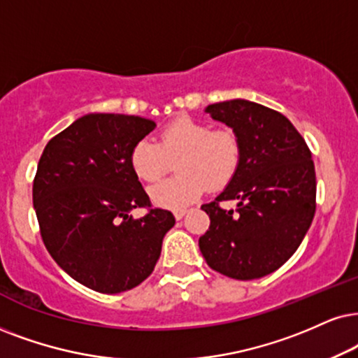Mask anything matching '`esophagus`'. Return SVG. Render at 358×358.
Wrapping results in <instances>:
<instances>
[{
  "label": "esophagus",
  "instance_id": "obj_1",
  "mask_svg": "<svg viewBox=\"0 0 358 358\" xmlns=\"http://www.w3.org/2000/svg\"><path fill=\"white\" fill-rule=\"evenodd\" d=\"M173 215H175V218L176 220H182L185 215H187V210H175L173 211Z\"/></svg>",
  "mask_w": 358,
  "mask_h": 358
}]
</instances>
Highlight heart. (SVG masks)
<instances>
[{"label":"heart","mask_w":358,"mask_h":358,"mask_svg":"<svg viewBox=\"0 0 358 358\" xmlns=\"http://www.w3.org/2000/svg\"><path fill=\"white\" fill-rule=\"evenodd\" d=\"M176 158L180 175L153 185L148 192L155 205L169 210L192 205L206 185L211 189L228 185L239 166L241 147L233 130H211L208 124L182 117L160 130L158 143L138 140L130 152V166L142 182L153 183Z\"/></svg>","instance_id":"heart-1"}]
</instances>
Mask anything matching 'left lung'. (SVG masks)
Segmentation results:
<instances>
[{"mask_svg":"<svg viewBox=\"0 0 358 358\" xmlns=\"http://www.w3.org/2000/svg\"><path fill=\"white\" fill-rule=\"evenodd\" d=\"M239 140L236 173L201 206L210 228L200 251L211 269L239 280L264 278L296 252L315 213V170L306 140L286 117L261 103L233 99L205 108ZM236 199L237 210L220 201Z\"/></svg>","mask_w":358,"mask_h":358,"instance_id":"left-lung-1","label":"left lung"}]
</instances>
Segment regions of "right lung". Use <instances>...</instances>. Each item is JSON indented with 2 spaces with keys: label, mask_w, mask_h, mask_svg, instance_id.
<instances>
[{
  "label": "right lung",
  "mask_w": 358,
  "mask_h": 358,
  "mask_svg": "<svg viewBox=\"0 0 358 358\" xmlns=\"http://www.w3.org/2000/svg\"><path fill=\"white\" fill-rule=\"evenodd\" d=\"M157 124L124 114H85L48 142L33 203L44 246L72 279L102 294L134 289L153 273L175 218L150 210L130 152Z\"/></svg>",
  "instance_id": "right-lung-1"
}]
</instances>
